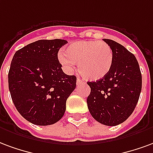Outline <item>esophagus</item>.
<instances>
[{
	"mask_svg": "<svg viewBox=\"0 0 153 153\" xmlns=\"http://www.w3.org/2000/svg\"><path fill=\"white\" fill-rule=\"evenodd\" d=\"M82 83H83V82H82V81H81V79H79V78H77V79H76V84L81 85V84H82Z\"/></svg>",
	"mask_w": 153,
	"mask_h": 153,
	"instance_id": "esophagus-1",
	"label": "esophagus"
}]
</instances>
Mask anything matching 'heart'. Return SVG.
<instances>
[{"instance_id": "b5f03b06", "label": "heart", "mask_w": 153, "mask_h": 153, "mask_svg": "<svg viewBox=\"0 0 153 153\" xmlns=\"http://www.w3.org/2000/svg\"><path fill=\"white\" fill-rule=\"evenodd\" d=\"M111 46L101 41H75L59 53L60 63L72 71L77 63L79 72L88 81H99L108 75L113 64Z\"/></svg>"}]
</instances>
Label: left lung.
<instances>
[{
  "mask_svg": "<svg viewBox=\"0 0 153 153\" xmlns=\"http://www.w3.org/2000/svg\"><path fill=\"white\" fill-rule=\"evenodd\" d=\"M102 40L113 51V64L105 77L87 82L91 90L87 105L98 122L115 126L126 121L135 108L142 89V75L133 53L112 40Z\"/></svg>",
  "mask_w": 153,
  "mask_h": 153,
  "instance_id": "obj_1",
  "label": "left lung"
}]
</instances>
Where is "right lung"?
<instances>
[{
  "label": "right lung",
  "mask_w": 153,
  "mask_h": 153,
  "mask_svg": "<svg viewBox=\"0 0 153 153\" xmlns=\"http://www.w3.org/2000/svg\"><path fill=\"white\" fill-rule=\"evenodd\" d=\"M68 41L39 40L14 53L8 74L15 108L27 121L49 126L63 117L66 101L75 90L76 77L65 74L58 52Z\"/></svg>",
  "instance_id": "1"
}]
</instances>
